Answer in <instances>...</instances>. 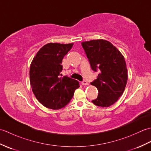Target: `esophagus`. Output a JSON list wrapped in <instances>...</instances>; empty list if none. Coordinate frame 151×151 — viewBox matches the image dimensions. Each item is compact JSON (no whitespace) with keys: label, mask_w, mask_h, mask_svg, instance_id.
Instances as JSON below:
<instances>
[{"label":"esophagus","mask_w":151,"mask_h":151,"mask_svg":"<svg viewBox=\"0 0 151 151\" xmlns=\"http://www.w3.org/2000/svg\"><path fill=\"white\" fill-rule=\"evenodd\" d=\"M82 84L83 86H87V85H88V82L87 81H84L82 82Z\"/></svg>","instance_id":"obj_1"}]
</instances>
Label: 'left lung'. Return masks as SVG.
<instances>
[{
  "label": "left lung",
  "instance_id": "left-lung-1",
  "mask_svg": "<svg viewBox=\"0 0 151 151\" xmlns=\"http://www.w3.org/2000/svg\"><path fill=\"white\" fill-rule=\"evenodd\" d=\"M93 70H99L97 78L91 83L98 89L92 101L96 106L109 107L123 93L128 80L124 56L110 42L95 40L82 43Z\"/></svg>",
  "mask_w": 151,
  "mask_h": 151
}]
</instances>
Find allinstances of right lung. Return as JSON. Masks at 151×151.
<instances>
[{"label": "right lung", "instance_id": "1", "mask_svg": "<svg viewBox=\"0 0 151 151\" xmlns=\"http://www.w3.org/2000/svg\"><path fill=\"white\" fill-rule=\"evenodd\" d=\"M73 43H50L41 48L30 68L32 89L37 101L46 108L58 110L69 103L79 82L62 75V60Z\"/></svg>", "mask_w": 151, "mask_h": 151}]
</instances>
